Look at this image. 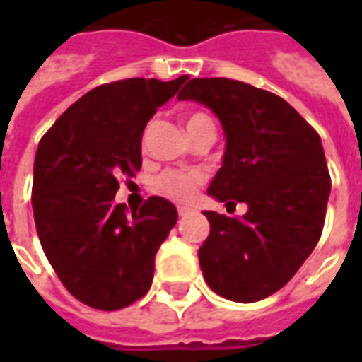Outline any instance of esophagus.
Masks as SVG:
<instances>
[{"label":"esophagus","instance_id":"obj_1","mask_svg":"<svg viewBox=\"0 0 362 362\" xmlns=\"http://www.w3.org/2000/svg\"><path fill=\"white\" fill-rule=\"evenodd\" d=\"M178 214H180L182 218H184V216L189 214V209H187V206H178Z\"/></svg>","mask_w":362,"mask_h":362}]
</instances>
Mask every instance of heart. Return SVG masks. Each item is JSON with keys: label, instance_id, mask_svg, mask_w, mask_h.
<instances>
[{"label": "heart", "instance_id": "b5f03b06", "mask_svg": "<svg viewBox=\"0 0 362 362\" xmlns=\"http://www.w3.org/2000/svg\"><path fill=\"white\" fill-rule=\"evenodd\" d=\"M186 129L192 131L199 125L212 124L210 118L203 112H187L184 116ZM203 182V175L197 170H167L156 180V189L161 195L175 199V201H189L195 195L197 187Z\"/></svg>", "mask_w": 362, "mask_h": 362}]
</instances>
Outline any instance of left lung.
Wrapping results in <instances>:
<instances>
[{
    "label": "left lung",
    "mask_w": 362,
    "mask_h": 362,
    "mask_svg": "<svg viewBox=\"0 0 362 362\" xmlns=\"http://www.w3.org/2000/svg\"><path fill=\"white\" fill-rule=\"evenodd\" d=\"M178 101L204 105L226 135L210 197L247 204L242 218L203 212L204 280L235 303L267 298L291 280L323 231L331 176L320 135L287 101L246 82L193 78Z\"/></svg>",
    "instance_id": "1"
}]
</instances>
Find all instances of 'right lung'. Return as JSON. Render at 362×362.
I'll return each mask as SVG.
<instances>
[{
  "label": "right lung",
  "mask_w": 362,
  "mask_h": 362,
  "mask_svg": "<svg viewBox=\"0 0 362 362\" xmlns=\"http://www.w3.org/2000/svg\"><path fill=\"white\" fill-rule=\"evenodd\" d=\"M187 78L93 88L39 142L31 192L37 235L62 284L92 308H125L152 286L153 259L178 220L176 206L150 197L125 212L115 195L118 178L141 169L148 120Z\"/></svg>",
  "instance_id": "1"
}]
</instances>
